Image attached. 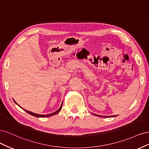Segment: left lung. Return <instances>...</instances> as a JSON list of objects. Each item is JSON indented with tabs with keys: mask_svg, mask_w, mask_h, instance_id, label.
<instances>
[{
	"mask_svg": "<svg viewBox=\"0 0 149 149\" xmlns=\"http://www.w3.org/2000/svg\"><path fill=\"white\" fill-rule=\"evenodd\" d=\"M94 115H95V116H100V117H102V118H109V117H115V116H116V115H114V116H100V115H97V114H93Z\"/></svg>",
	"mask_w": 149,
	"mask_h": 149,
	"instance_id": "obj_1",
	"label": "left lung"
}]
</instances>
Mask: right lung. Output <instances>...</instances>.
<instances>
[{"mask_svg":"<svg viewBox=\"0 0 149 149\" xmlns=\"http://www.w3.org/2000/svg\"><path fill=\"white\" fill-rule=\"evenodd\" d=\"M13 101H14V102H15L17 104H18L15 102V100H13ZM18 106H19V105H18ZM62 107V104H61V105L60 108H59L58 109H57L56 111H55L54 113H52L49 114H36V113H33V112H31V111H27V110L24 109H23L24 110V111H25L26 113H28V114H30L32 115V116H35V117H37V118H45V117H49V116H53V115H55V114L58 113L60 111V110L61 109Z\"/></svg>","mask_w":149,"mask_h":149,"instance_id":"1","label":"right lung"}]
</instances>
